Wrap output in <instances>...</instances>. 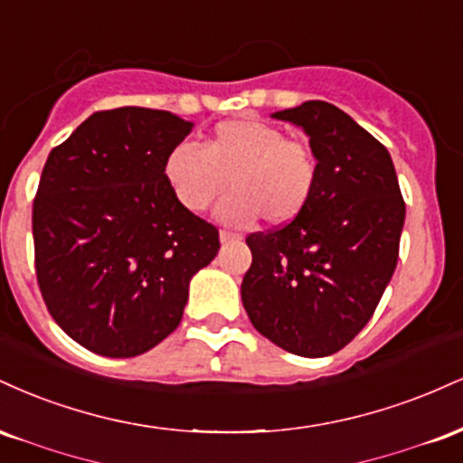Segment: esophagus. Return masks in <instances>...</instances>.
I'll return each instance as SVG.
<instances>
[{"instance_id":"esophagus-1","label":"esophagus","mask_w":463,"mask_h":463,"mask_svg":"<svg viewBox=\"0 0 463 463\" xmlns=\"http://www.w3.org/2000/svg\"><path fill=\"white\" fill-rule=\"evenodd\" d=\"M220 239H222V243H232V241H239L241 235H239V232H232V231H220Z\"/></svg>"}]
</instances>
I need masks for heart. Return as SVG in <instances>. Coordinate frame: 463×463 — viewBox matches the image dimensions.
<instances>
[{
  "label": "heart",
  "mask_w": 463,
  "mask_h": 463,
  "mask_svg": "<svg viewBox=\"0 0 463 463\" xmlns=\"http://www.w3.org/2000/svg\"><path fill=\"white\" fill-rule=\"evenodd\" d=\"M165 178L180 204L195 213L226 189L228 178L232 191L217 206L222 220L246 226L263 215L268 224H285L309 204L320 163L309 143L243 117L220 121L202 147H174L165 156Z\"/></svg>",
  "instance_id": "heart-1"
}]
</instances>
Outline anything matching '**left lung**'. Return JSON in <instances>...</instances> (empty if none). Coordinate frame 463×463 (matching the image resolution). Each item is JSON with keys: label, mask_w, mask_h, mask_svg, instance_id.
Returning <instances> with one entry per match:
<instances>
[{"label": "left lung", "mask_w": 463, "mask_h": 463, "mask_svg": "<svg viewBox=\"0 0 463 463\" xmlns=\"http://www.w3.org/2000/svg\"><path fill=\"white\" fill-rule=\"evenodd\" d=\"M274 117L305 128L320 178L300 215L246 237L252 263L241 300L276 346L326 357L379 305L396 269L405 200L383 143L337 106L311 99Z\"/></svg>", "instance_id": "obj_1"}]
</instances>
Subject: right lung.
<instances>
[{
  "label": "right lung",
  "mask_w": 463,
  "mask_h": 463,
  "mask_svg": "<svg viewBox=\"0 0 463 463\" xmlns=\"http://www.w3.org/2000/svg\"><path fill=\"white\" fill-rule=\"evenodd\" d=\"M189 130L167 110H98L47 156L32 202L36 280L58 326L91 353L137 357L163 342L191 276L220 250L217 228L165 178Z\"/></svg>",
  "instance_id": "1"
}]
</instances>
